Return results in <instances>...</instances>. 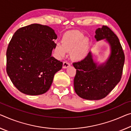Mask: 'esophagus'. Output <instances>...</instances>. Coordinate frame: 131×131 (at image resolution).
<instances>
[{
    "label": "esophagus",
    "mask_w": 131,
    "mask_h": 131,
    "mask_svg": "<svg viewBox=\"0 0 131 131\" xmlns=\"http://www.w3.org/2000/svg\"><path fill=\"white\" fill-rule=\"evenodd\" d=\"M70 66V64L67 61H64L63 62V68H67Z\"/></svg>",
    "instance_id": "34e87169"
}]
</instances>
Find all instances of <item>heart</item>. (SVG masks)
I'll list each match as a JSON object with an SVG mask.
<instances>
[{"label": "heart", "mask_w": 131, "mask_h": 131, "mask_svg": "<svg viewBox=\"0 0 131 131\" xmlns=\"http://www.w3.org/2000/svg\"><path fill=\"white\" fill-rule=\"evenodd\" d=\"M89 50V41L84 38L81 32L70 31L63 35L61 45H57L54 51L59 57H64L66 52L71 51V59L75 61H81L87 57Z\"/></svg>", "instance_id": "obj_1"}]
</instances>
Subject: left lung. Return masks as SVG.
I'll list each match as a JSON object with an SVG mask.
<instances>
[{"instance_id": "left-lung-1", "label": "left lung", "mask_w": 131, "mask_h": 131, "mask_svg": "<svg viewBox=\"0 0 131 131\" xmlns=\"http://www.w3.org/2000/svg\"><path fill=\"white\" fill-rule=\"evenodd\" d=\"M96 41L105 40L110 47V54L105 63L99 64L89 52L82 61L73 63L77 71L74 90L82 98L98 100L105 98L121 78L125 56L117 36L109 27L102 26L95 31Z\"/></svg>"}]
</instances>
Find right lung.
I'll return each instance as SVG.
<instances>
[{"label": "right lung", "mask_w": 131, "mask_h": 131, "mask_svg": "<svg viewBox=\"0 0 131 131\" xmlns=\"http://www.w3.org/2000/svg\"><path fill=\"white\" fill-rule=\"evenodd\" d=\"M57 36L49 26L40 24L20 28L6 51V71L13 85L26 95H38L49 90L63 63L52 57Z\"/></svg>", "instance_id": "right-lung-1"}]
</instances>
